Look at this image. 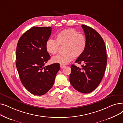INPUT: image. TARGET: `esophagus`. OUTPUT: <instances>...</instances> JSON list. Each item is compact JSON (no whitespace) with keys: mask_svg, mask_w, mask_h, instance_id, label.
<instances>
[{"mask_svg":"<svg viewBox=\"0 0 123 123\" xmlns=\"http://www.w3.org/2000/svg\"><path fill=\"white\" fill-rule=\"evenodd\" d=\"M65 67V65H62V64H60V67H61V68H62V69H63V68H64Z\"/></svg>","mask_w":123,"mask_h":123,"instance_id":"1","label":"esophagus"}]
</instances>
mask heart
Listing matches in <instances>:
<instances>
[{
    "label": "heart",
    "instance_id": "b5f03b06",
    "mask_svg": "<svg viewBox=\"0 0 123 123\" xmlns=\"http://www.w3.org/2000/svg\"><path fill=\"white\" fill-rule=\"evenodd\" d=\"M64 46V54L57 55L52 59L53 62L66 65L72 61L75 57L82 55L86 47V39L84 35L78 34L73 29H68L58 33L56 40L48 39L46 42V50L51 55H55L59 49L60 46Z\"/></svg>",
    "mask_w": 123,
    "mask_h": 123
}]
</instances>
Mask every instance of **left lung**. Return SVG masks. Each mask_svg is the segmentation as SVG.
Instances as JSON below:
<instances>
[{"instance_id": "1", "label": "left lung", "mask_w": 123, "mask_h": 123, "mask_svg": "<svg viewBox=\"0 0 123 123\" xmlns=\"http://www.w3.org/2000/svg\"><path fill=\"white\" fill-rule=\"evenodd\" d=\"M86 47L75 63L82 64L81 68L71 66L69 80L74 88L80 92L88 93L97 88L102 80L106 66V53L105 42L98 32L82 25Z\"/></svg>"}]
</instances>
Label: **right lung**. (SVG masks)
<instances>
[{"label": "right lung", "instance_id": "add662e5", "mask_svg": "<svg viewBox=\"0 0 123 123\" xmlns=\"http://www.w3.org/2000/svg\"><path fill=\"white\" fill-rule=\"evenodd\" d=\"M52 28L33 26L20 37L17 47L16 66L20 81L31 93L42 95L54 84L60 64L44 66L50 59L46 50V42Z\"/></svg>", "mask_w": 123, "mask_h": 123}]
</instances>
